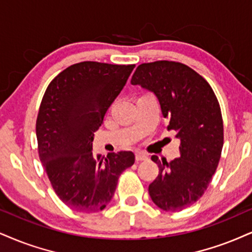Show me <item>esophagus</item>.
Segmentation results:
<instances>
[{
    "instance_id": "1",
    "label": "esophagus",
    "mask_w": 252,
    "mask_h": 252,
    "mask_svg": "<svg viewBox=\"0 0 252 252\" xmlns=\"http://www.w3.org/2000/svg\"><path fill=\"white\" fill-rule=\"evenodd\" d=\"M147 159H148V157L145 153H142V152H136V153H135V160L136 161H145Z\"/></svg>"
}]
</instances>
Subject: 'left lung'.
I'll return each mask as SVG.
<instances>
[{
    "label": "left lung",
    "instance_id": "8db88e82",
    "mask_svg": "<svg viewBox=\"0 0 252 252\" xmlns=\"http://www.w3.org/2000/svg\"><path fill=\"white\" fill-rule=\"evenodd\" d=\"M131 83L155 93L167 129L181 141L175 160L152 157L159 175L148 187L160 209L181 212L204 194L219 166L224 138L219 100L203 77L179 62L140 64Z\"/></svg>",
    "mask_w": 252,
    "mask_h": 252
}]
</instances>
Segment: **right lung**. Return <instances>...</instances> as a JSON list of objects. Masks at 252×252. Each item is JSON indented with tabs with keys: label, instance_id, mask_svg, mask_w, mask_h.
Listing matches in <instances>:
<instances>
[{
	"label": "right lung",
	"instance_id": "obj_1",
	"mask_svg": "<svg viewBox=\"0 0 252 252\" xmlns=\"http://www.w3.org/2000/svg\"><path fill=\"white\" fill-rule=\"evenodd\" d=\"M134 64L82 62L49 84L36 120L40 162L62 202L79 213H97L110 203L118 180L134 163L132 152L93 157V132L118 97Z\"/></svg>",
	"mask_w": 252,
	"mask_h": 252
}]
</instances>
